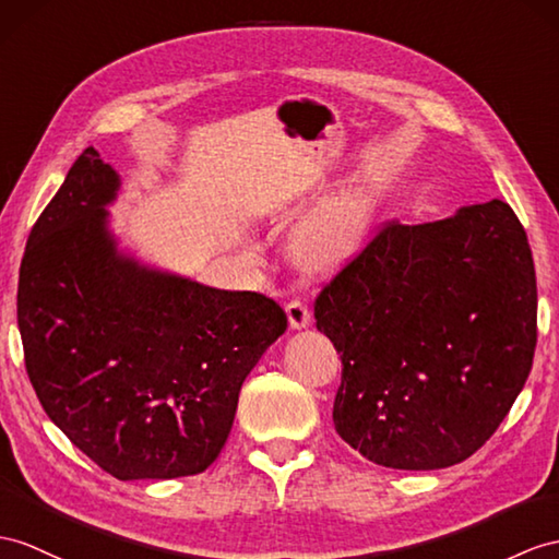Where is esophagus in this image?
<instances>
[{"mask_svg": "<svg viewBox=\"0 0 559 559\" xmlns=\"http://www.w3.org/2000/svg\"><path fill=\"white\" fill-rule=\"evenodd\" d=\"M287 318H289V324L294 326V330H304V326H308L312 322L308 306L301 301L287 304Z\"/></svg>", "mask_w": 559, "mask_h": 559, "instance_id": "34e87169", "label": "esophagus"}]
</instances>
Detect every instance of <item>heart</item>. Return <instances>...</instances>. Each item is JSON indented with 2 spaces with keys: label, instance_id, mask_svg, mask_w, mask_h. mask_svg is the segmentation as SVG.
<instances>
[{
  "label": "heart",
  "instance_id": "1",
  "mask_svg": "<svg viewBox=\"0 0 559 559\" xmlns=\"http://www.w3.org/2000/svg\"><path fill=\"white\" fill-rule=\"evenodd\" d=\"M372 221V203L360 185H346L312 211L292 235V255L306 270L342 265L358 251Z\"/></svg>",
  "mask_w": 559,
  "mask_h": 559
}]
</instances>
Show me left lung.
<instances>
[{
  "instance_id": "obj_1",
  "label": "left lung",
  "mask_w": 559,
  "mask_h": 559,
  "mask_svg": "<svg viewBox=\"0 0 559 559\" xmlns=\"http://www.w3.org/2000/svg\"><path fill=\"white\" fill-rule=\"evenodd\" d=\"M536 308L534 258L506 201L391 223L316 301L344 365L336 433L391 469L467 460L524 389Z\"/></svg>"
}]
</instances>
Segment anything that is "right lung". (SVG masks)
<instances>
[{
  "mask_svg": "<svg viewBox=\"0 0 559 559\" xmlns=\"http://www.w3.org/2000/svg\"><path fill=\"white\" fill-rule=\"evenodd\" d=\"M120 187L90 146L37 217L19 272L25 370L53 425L116 479L199 474L287 316L122 249L108 213Z\"/></svg>",
  "mask_w": 559,
  "mask_h": 559,
  "instance_id": "obj_1",
  "label": "right lung"
}]
</instances>
